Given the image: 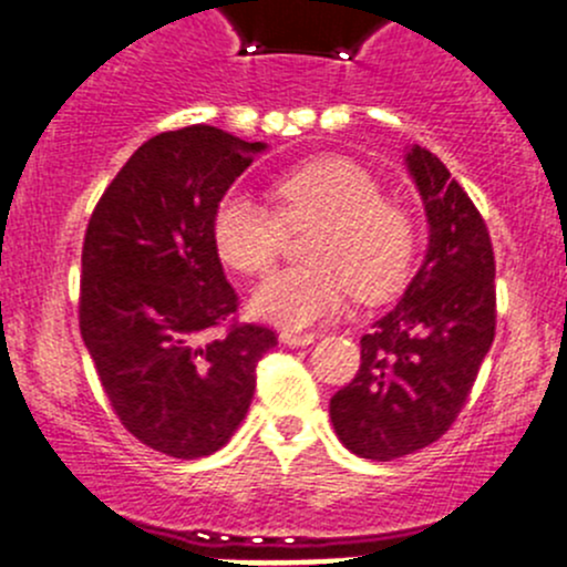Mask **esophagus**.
Masks as SVG:
<instances>
[{
    "label": "esophagus",
    "mask_w": 567,
    "mask_h": 567,
    "mask_svg": "<svg viewBox=\"0 0 567 567\" xmlns=\"http://www.w3.org/2000/svg\"><path fill=\"white\" fill-rule=\"evenodd\" d=\"M279 340L285 342V346H310V342H316V331H282L279 334Z\"/></svg>",
    "instance_id": "34e87169"
}]
</instances>
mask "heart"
Instances as JSON below:
<instances>
[{"mask_svg":"<svg viewBox=\"0 0 567 567\" xmlns=\"http://www.w3.org/2000/svg\"><path fill=\"white\" fill-rule=\"evenodd\" d=\"M277 210L230 192L219 199L210 236L221 260L244 277H260L282 255L288 230L312 227L307 257L255 290L251 310L268 323L305 329L334 316L353 293L364 301L390 296L409 274L416 247L414 216L384 197L379 181L346 156L301 162L271 183Z\"/></svg>","mask_w":567,"mask_h":567,"instance_id":"obj_1","label":"heart"}]
</instances>
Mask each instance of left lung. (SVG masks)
<instances>
[{"label": "left lung", "instance_id": "left-lung-1", "mask_svg": "<svg viewBox=\"0 0 567 567\" xmlns=\"http://www.w3.org/2000/svg\"><path fill=\"white\" fill-rule=\"evenodd\" d=\"M405 164L431 225L425 262L362 337L359 373L329 403L340 442L370 461L439 442L496 334V262L483 216L431 151L414 145Z\"/></svg>", "mask_w": 567, "mask_h": 567}]
</instances>
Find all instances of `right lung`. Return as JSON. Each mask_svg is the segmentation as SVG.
<instances>
[{
    "label": "right lung",
    "mask_w": 567,
    "mask_h": 567,
    "mask_svg": "<svg viewBox=\"0 0 567 567\" xmlns=\"http://www.w3.org/2000/svg\"><path fill=\"white\" fill-rule=\"evenodd\" d=\"M262 147L214 125L164 131L114 175L84 233V346L125 431L173 458L230 442L277 346L268 326L238 320L210 236L216 205Z\"/></svg>",
    "instance_id": "add662e5"
}]
</instances>
